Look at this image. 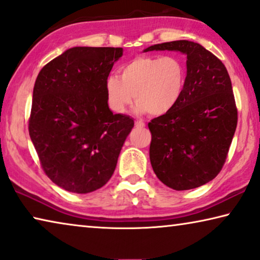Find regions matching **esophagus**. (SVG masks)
<instances>
[{
	"label": "esophagus",
	"mask_w": 260,
	"mask_h": 260,
	"mask_svg": "<svg viewBox=\"0 0 260 260\" xmlns=\"http://www.w3.org/2000/svg\"><path fill=\"white\" fill-rule=\"evenodd\" d=\"M135 126H137L138 128H144L146 125H145V122L141 121V120H137V121H135Z\"/></svg>",
	"instance_id": "34e87169"
}]
</instances>
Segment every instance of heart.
Segmentation results:
<instances>
[{"instance_id":"heart-1","label":"heart","mask_w":260,"mask_h":260,"mask_svg":"<svg viewBox=\"0 0 260 260\" xmlns=\"http://www.w3.org/2000/svg\"><path fill=\"white\" fill-rule=\"evenodd\" d=\"M187 67L181 57L141 55L121 68V78L107 76L105 82L109 108L123 113L135 99L137 111L153 116L172 111L186 86Z\"/></svg>"}]
</instances>
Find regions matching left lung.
I'll return each instance as SVG.
<instances>
[{"instance_id": "obj_1", "label": "left lung", "mask_w": 260, "mask_h": 260, "mask_svg": "<svg viewBox=\"0 0 260 260\" xmlns=\"http://www.w3.org/2000/svg\"><path fill=\"white\" fill-rule=\"evenodd\" d=\"M185 54L187 78L180 100L148 122L149 159L168 187L185 191L207 184L221 171L237 128L235 95L228 69L199 43L179 40L146 48Z\"/></svg>"}]
</instances>
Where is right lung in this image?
<instances>
[{
    "label": "right lung",
    "instance_id": "1",
    "mask_svg": "<svg viewBox=\"0 0 260 260\" xmlns=\"http://www.w3.org/2000/svg\"><path fill=\"white\" fill-rule=\"evenodd\" d=\"M122 52L74 47L36 78L29 135L47 177L68 192L102 187L134 126L128 115L113 114L106 98V79Z\"/></svg>",
    "mask_w": 260,
    "mask_h": 260
}]
</instances>
